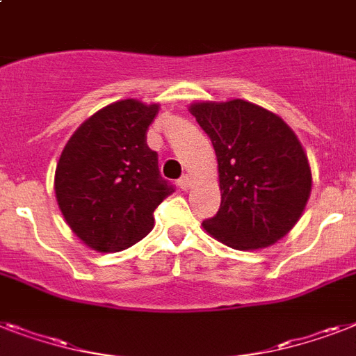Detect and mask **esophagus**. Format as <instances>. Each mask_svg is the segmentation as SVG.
<instances>
[{
  "label": "esophagus",
  "mask_w": 356,
  "mask_h": 356,
  "mask_svg": "<svg viewBox=\"0 0 356 356\" xmlns=\"http://www.w3.org/2000/svg\"><path fill=\"white\" fill-rule=\"evenodd\" d=\"M179 188H181V190H184V192H186V190H190V188H192V179L188 177V175H184V177H181L179 179Z\"/></svg>",
  "instance_id": "obj_1"
}]
</instances>
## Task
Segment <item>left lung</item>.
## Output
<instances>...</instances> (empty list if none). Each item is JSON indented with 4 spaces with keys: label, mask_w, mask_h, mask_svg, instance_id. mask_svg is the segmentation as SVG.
I'll list each match as a JSON object with an SVG mask.
<instances>
[{
    "label": "left lung",
    "mask_w": 356,
    "mask_h": 356,
    "mask_svg": "<svg viewBox=\"0 0 356 356\" xmlns=\"http://www.w3.org/2000/svg\"><path fill=\"white\" fill-rule=\"evenodd\" d=\"M218 157L219 212L204 232L236 250H259L285 238L307 207L313 175L300 138L280 115L232 98L188 106Z\"/></svg>",
    "instance_id": "left-lung-1"
}]
</instances>
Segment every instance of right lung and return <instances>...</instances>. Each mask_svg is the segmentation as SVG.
<instances>
[{
    "label": "right lung",
    "mask_w": 356,
    "mask_h": 356,
    "mask_svg": "<svg viewBox=\"0 0 356 356\" xmlns=\"http://www.w3.org/2000/svg\"><path fill=\"white\" fill-rule=\"evenodd\" d=\"M159 104L124 98L83 120L63 146L54 195L73 234L97 252H120L148 236L173 188L159 177L146 133Z\"/></svg>",
    "instance_id": "right-lung-1"
}]
</instances>
